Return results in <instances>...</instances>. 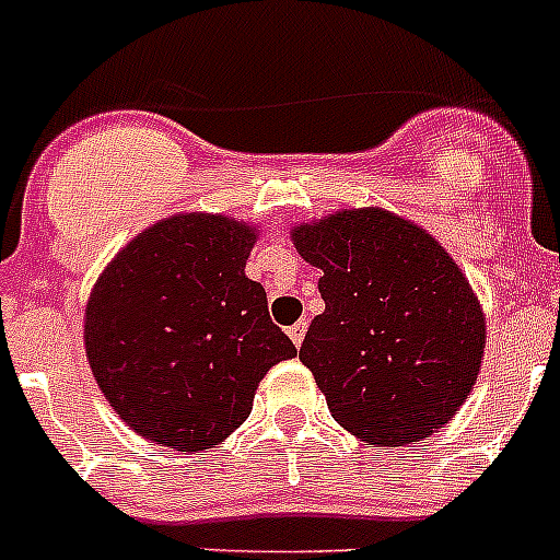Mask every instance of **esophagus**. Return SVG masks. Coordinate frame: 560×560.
I'll use <instances>...</instances> for the list:
<instances>
[{"mask_svg":"<svg viewBox=\"0 0 560 560\" xmlns=\"http://www.w3.org/2000/svg\"><path fill=\"white\" fill-rule=\"evenodd\" d=\"M287 334H290L292 345H295V348H301V342H304V337H306V320H298L295 326L287 328Z\"/></svg>","mask_w":560,"mask_h":560,"instance_id":"obj_1","label":"esophagus"}]
</instances>
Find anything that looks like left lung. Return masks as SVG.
I'll list each match as a JSON object with an SVG mask.
<instances>
[{"label":"left lung","instance_id":"obj_1","mask_svg":"<svg viewBox=\"0 0 560 560\" xmlns=\"http://www.w3.org/2000/svg\"><path fill=\"white\" fill-rule=\"evenodd\" d=\"M292 243L323 270L326 312L298 357L334 420L381 447L439 431L472 392L486 348L483 310L451 254L378 207L295 226Z\"/></svg>","mask_w":560,"mask_h":560}]
</instances>
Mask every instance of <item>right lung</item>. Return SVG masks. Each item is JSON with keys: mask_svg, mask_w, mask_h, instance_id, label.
I'll return each instance as SVG.
<instances>
[{"mask_svg": "<svg viewBox=\"0 0 560 560\" xmlns=\"http://www.w3.org/2000/svg\"><path fill=\"white\" fill-rule=\"evenodd\" d=\"M254 243L256 226L185 212L140 232L98 276L88 364L135 433L207 451L243 425L265 373L298 353L245 276Z\"/></svg>", "mask_w": 560, "mask_h": 560, "instance_id": "add662e5", "label": "right lung"}]
</instances>
